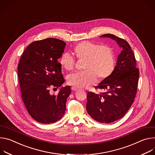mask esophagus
I'll use <instances>...</instances> for the list:
<instances>
[{"mask_svg": "<svg viewBox=\"0 0 155 155\" xmlns=\"http://www.w3.org/2000/svg\"><path fill=\"white\" fill-rule=\"evenodd\" d=\"M71 89H72V91H77L79 90L78 88H77V87H74V86L71 87Z\"/></svg>", "mask_w": 155, "mask_h": 155, "instance_id": "34e87169", "label": "esophagus"}]
</instances>
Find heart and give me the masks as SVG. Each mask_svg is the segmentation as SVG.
Returning a JSON list of instances; mask_svg holds the SVG:
<instances>
[{
    "instance_id": "b5f03b06",
    "label": "heart",
    "mask_w": 155,
    "mask_h": 155,
    "mask_svg": "<svg viewBox=\"0 0 155 155\" xmlns=\"http://www.w3.org/2000/svg\"><path fill=\"white\" fill-rule=\"evenodd\" d=\"M74 51L78 59L85 60V70L71 73L67 77L68 82L77 88L88 87L97 82V76L100 79L106 78L114 70V55L108 45L84 41L74 47ZM60 63L65 70H71L76 64V58L66 51L62 54Z\"/></svg>"
}]
</instances>
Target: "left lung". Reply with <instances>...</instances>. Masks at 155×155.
Listing matches in <instances>:
<instances>
[{"label":"left lung","instance_id":"obj_1","mask_svg":"<svg viewBox=\"0 0 155 155\" xmlns=\"http://www.w3.org/2000/svg\"><path fill=\"white\" fill-rule=\"evenodd\" d=\"M102 37L116 41L122 51L117 57L113 73L98 85L96 89H102L100 94L89 92L87 95V111L95 121L111 123L121 119L127 112L135 99L139 71L136 68V60L129 43L111 34Z\"/></svg>","mask_w":155,"mask_h":155}]
</instances>
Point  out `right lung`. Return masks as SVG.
I'll use <instances>...</instances> for the list:
<instances>
[{"label":"right lung","instance_id":"right-lung-1","mask_svg":"<svg viewBox=\"0 0 155 155\" xmlns=\"http://www.w3.org/2000/svg\"><path fill=\"white\" fill-rule=\"evenodd\" d=\"M65 45L55 38L34 41L23 51L18 63L22 100L30 116L40 123L50 124L60 120L71 92L70 86L62 87L58 95L50 92V88L58 89L64 82L58 59Z\"/></svg>","mask_w":155,"mask_h":155}]
</instances>
